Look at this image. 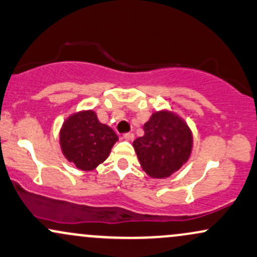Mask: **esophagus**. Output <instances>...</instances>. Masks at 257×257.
<instances>
[{
	"label": "esophagus",
	"mask_w": 257,
	"mask_h": 257,
	"mask_svg": "<svg viewBox=\"0 0 257 257\" xmlns=\"http://www.w3.org/2000/svg\"><path fill=\"white\" fill-rule=\"evenodd\" d=\"M123 139L126 141H133L134 140V134H133V133H125V134L123 135Z\"/></svg>",
	"instance_id": "34e87169"
}]
</instances>
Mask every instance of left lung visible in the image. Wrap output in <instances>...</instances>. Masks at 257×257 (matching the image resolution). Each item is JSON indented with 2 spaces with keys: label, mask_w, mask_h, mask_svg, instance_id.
<instances>
[{
  "label": "left lung",
  "mask_w": 257,
  "mask_h": 257,
  "mask_svg": "<svg viewBox=\"0 0 257 257\" xmlns=\"http://www.w3.org/2000/svg\"><path fill=\"white\" fill-rule=\"evenodd\" d=\"M143 137L133 143L141 168L150 178L166 179L191 157L193 133L172 108L153 112L144 124Z\"/></svg>",
  "instance_id": "8db88e82"
}]
</instances>
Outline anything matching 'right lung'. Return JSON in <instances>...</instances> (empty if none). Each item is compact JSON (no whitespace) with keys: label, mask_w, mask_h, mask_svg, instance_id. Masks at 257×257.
I'll list each match as a JSON object with an SVG mask.
<instances>
[{"label":"right lung","mask_w":257,"mask_h":257,"mask_svg":"<svg viewBox=\"0 0 257 257\" xmlns=\"http://www.w3.org/2000/svg\"><path fill=\"white\" fill-rule=\"evenodd\" d=\"M118 141L113 129L98 119L93 110H79L66 117L59 132L63 156L83 172L104 163Z\"/></svg>","instance_id":"right-lung-1"}]
</instances>
